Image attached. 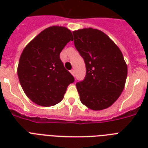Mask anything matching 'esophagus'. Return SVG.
I'll list each match as a JSON object with an SVG mask.
<instances>
[{
  "label": "esophagus",
  "mask_w": 148,
  "mask_h": 148,
  "mask_svg": "<svg viewBox=\"0 0 148 148\" xmlns=\"http://www.w3.org/2000/svg\"><path fill=\"white\" fill-rule=\"evenodd\" d=\"M70 72H71V74L72 75H73V76L74 77L75 74H74V70H71V71H70Z\"/></svg>",
  "instance_id": "esophagus-1"
}]
</instances>
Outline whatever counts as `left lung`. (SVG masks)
<instances>
[{
    "label": "left lung",
    "mask_w": 148,
    "mask_h": 148,
    "mask_svg": "<svg viewBox=\"0 0 148 148\" xmlns=\"http://www.w3.org/2000/svg\"><path fill=\"white\" fill-rule=\"evenodd\" d=\"M74 46L83 58L86 75L76 84L81 103L94 110L111 106L124 90L127 67L119 47L97 29L73 31Z\"/></svg>",
    "instance_id": "1"
}]
</instances>
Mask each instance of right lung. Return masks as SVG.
<instances>
[{
  "label": "right lung",
  "mask_w": 148,
  "mask_h": 148,
  "mask_svg": "<svg viewBox=\"0 0 148 148\" xmlns=\"http://www.w3.org/2000/svg\"><path fill=\"white\" fill-rule=\"evenodd\" d=\"M72 38L71 31L64 27H50L22 52L18 78L27 96L38 105L51 107L60 102L67 86L74 81L60 58L61 51Z\"/></svg>",
  "instance_id": "add662e5"
}]
</instances>
